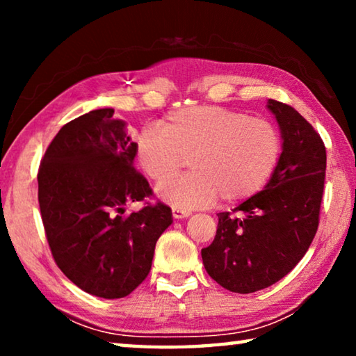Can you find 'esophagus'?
<instances>
[{
  "mask_svg": "<svg viewBox=\"0 0 356 356\" xmlns=\"http://www.w3.org/2000/svg\"><path fill=\"white\" fill-rule=\"evenodd\" d=\"M172 216L176 220H182V218H186V216H190V212H188V210H182V209L172 207Z\"/></svg>",
  "mask_w": 356,
  "mask_h": 356,
  "instance_id": "34e87169",
  "label": "esophagus"
}]
</instances>
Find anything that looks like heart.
<instances>
[{"label": "heart", "mask_w": 356, "mask_h": 356, "mask_svg": "<svg viewBox=\"0 0 356 356\" xmlns=\"http://www.w3.org/2000/svg\"><path fill=\"white\" fill-rule=\"evenodd\" d=\"M281 150L270 120L207 105L170 113L159 127H144L135 143L138 165L156 185L177 176L188 159L193 171L159 188L182 210L212 206L220 196L227 204L254 196L273 176Z\"/></svg>", "instance_id": "obj_1"}]
</instances>
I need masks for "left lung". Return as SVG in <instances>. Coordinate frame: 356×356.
<instances>
[{
	"label": "left lung",
	"instance_id": "1",
	"mask_svg": "<svg viewBox=\"0 0 356 356\" xmlns=\"http://www.w3.org/2000/svg\"><path fill=\"white\" fill-rule=\"evenodd\" d=\"M282 152L262 191L218 213L213 242L202 248L210 278L227 291L251 293L275 284L306 254L318 227L327 150L321 135L291 105L268 99Z\"/></svg>",
	"mask_w": 356,
	"mask_h": 356
}]
</instances>
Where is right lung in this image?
<instances>
[{
	"label": "right lung",
	"mask_w": 356,
	"mask_h": 356,
	"mask_svg": "<svg viewBox=\"0 0 356 356\" xmlns=\"http://www.w3.org/2000/svg\"><path fill=\"white\" fill-rule=\"evenodd\" d=\"M100 108L58 131L40 161L39 207L53 259L81 291L127 297L146 280L155 243L172 222L166 204H125L154 195L134 168L135 143L125 122Z\"/></svg>",
	"instance_id": "obj_1"
}]
</instances>
